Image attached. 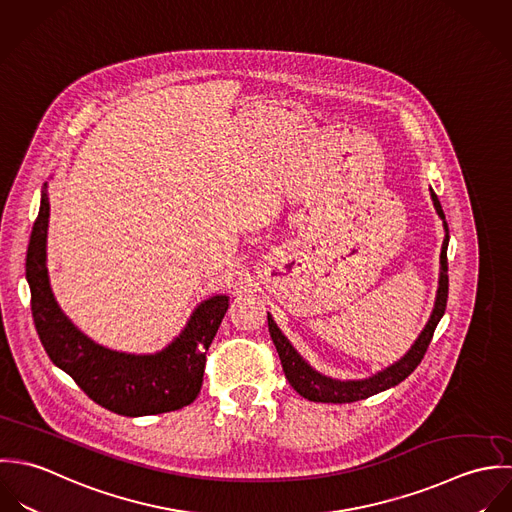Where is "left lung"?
I'll list each match as a JSON object with an SVG mask.
<instances>
[{
    "mask_svg": "<svg viewBox=\"0 0 512 512\" xmlns=\"http://www.w3.org/2000/svg\"><path fill=\"white\" fill-rule=\"evenodd\" d=\"M431 200L433 207L437 211V215L443 219V229H445V239L441 245V255H439V287H437V297H435V305L433 312L425 324V328L421 330V334L417 336V340L413 342V346L409 348L408 354L398 360L396 364L388 366L386 370L374 374L372 378H364V380H334L328 378L320 372H316L308 362L303 360V356L293 348V344L287 340V336L279 330V326L275 324L273 316L267 314V322H269V332L273 338V344L279 352L281 364H283V372L289 380V384L310 402H320V404H350V402H358V400H366L374 394H380L384 390H390L394 386H398L400 382H404L409 374L419 366V362L423 360L427 346L433 338L435 326L439 324L445 307H447V293H449V277H447V245H449V227L445 221V213L441 209V204L435 196V192L431 190Z\"/></svg>",
    "mask_w": 512,
    "mask_h": 512,
    "instance_id": "obj_1",
    "label": "left lung"
}]
</instances>
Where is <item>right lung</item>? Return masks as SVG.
I'll return each mask as SVG.
<instances>
[{"instance_id": "obj_1", "label": "right lung", "mask_w": 512, "mask_h": 512, "mask_svg": "<svg viewBox=\"0 0 512 512\" xmlns=\"http://www.w3.org/2000/svg\"><path fill=\"white\" fill-rule=\"evenodd\" d=\"M47 184L33 223L25 277L39 340L55 366L99 406L118 415H156L190 406L204 382L205 352L227 312L229 297L215 295L192 312L186 328L162 352L126 354L108 350L83 334L59 308L47 273Z\"/></svg>"}]
</instances>
